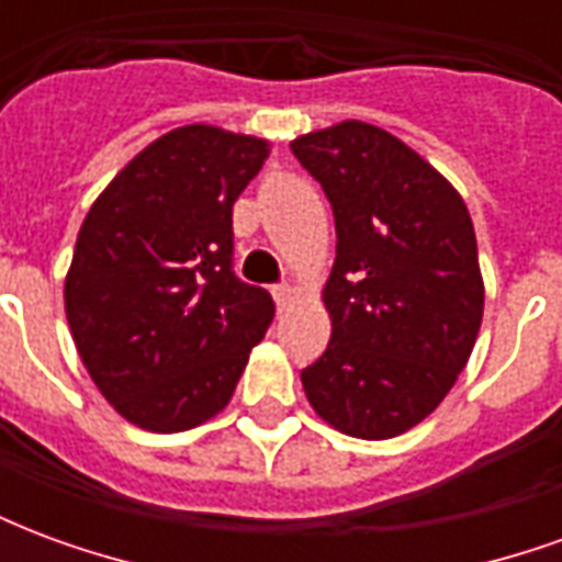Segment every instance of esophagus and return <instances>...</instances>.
Instances as JSON below:
<instances>
[{
  "instance_id": "esophagus-1",
  "label": "esophagus",
  "mask_w": 562,
  "mask_h": 562,
  "mask_svg": "<svg viewBox=\"0 0 562 562\" xmlns=\"http://www.w3.org/2000/svg\"><path fill=\"white\" fill-rule=\"evenodd\" d=\"M297 297H301V292H297L294 285H277V289H273V301H277L280 310H289Z\"/></svg>"
}]
</instances>
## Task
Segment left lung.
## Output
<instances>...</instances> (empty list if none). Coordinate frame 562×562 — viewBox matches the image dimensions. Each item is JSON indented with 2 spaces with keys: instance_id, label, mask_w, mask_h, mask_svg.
<instances>
[{
  "instance_id": "left-lung-1",
  "label": "left lung",
  "mask_w": 562,
  "mask_h": 562,
  "mask_svg": "<svg viewBox=\"0 0 562 562\" xmlns=\"http://www.w3.org/2000/svg\"><path fill=\"white\" fill-rule=\"evenodd\" d=\"M292 153L337 225L330 342L301 373L306 401L346 436H401L446 401L482 328L470 210L409 144L361 120L297 135Z\"/></svg>"
}]
</instances>
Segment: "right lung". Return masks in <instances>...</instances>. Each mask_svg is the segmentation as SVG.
I'll use <instances>...</instances> for the list:
<instances>
[{"label":"right lung","mask_w":562,"mask_h":562,"mask_svg":"<svg viewBox=\"0 0 562 562\" xmlns=\"http://www.w3.org/2000/svg\"><path fill=\"white\" fill-rule=\"evenodd\" d=\"M270 140L192 123L140 149L80 225L66 318L87 373L126 422L180 434L232 401L273 318L232 273V207Z\"/></svg>","instance_id":"right-lung-1"}]
</instances>
